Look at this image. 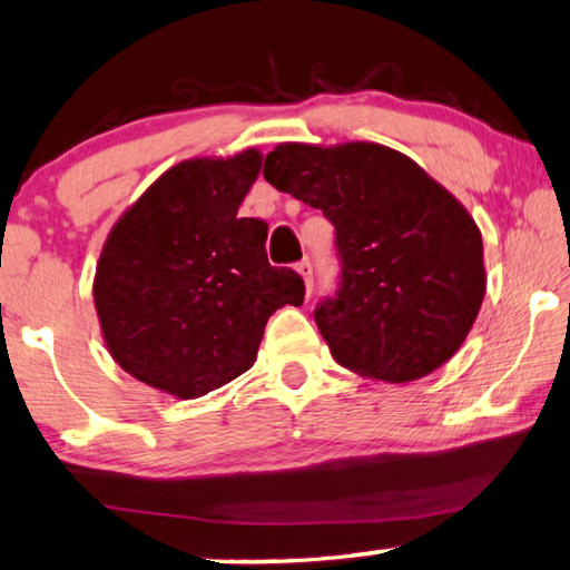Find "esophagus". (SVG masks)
<instances>
[{
	"label": "esophagus",
	"mask_w": 570,
	"mask_h": 570,
	"mask_svg": "<svg viewBox=\"0 0 570 570\" xmlns=\"http://www.w3.org/2000/svg\"><path fill=\"white\" fill-rule=\"evenodd\" d=\"M296 272L302 274L304 284H306V292L312 294V286H314V268H312V262H308V258H304V262H298V264H296Z\"/></svg>",
	"instance_id": "1"
}]
</instances>
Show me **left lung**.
Returning a JSON list of instances; mask_svg holds the SVG:
<instances>
[{
    "label": "left lung",
    "instance_id": "1",
    "mask_svg": "<svg viewBox=\"0 0 570 570\" xmlns=\"http://www.w3.org/2000/svg\"><path fill=\"white\" fill-rule=\"evenodd\" d=\"M264 178L334 226L340 284L314 322L336 362L400 384L460 350L485 296L482 238L417 163L377 142H284Z\"/></svg>",
    "mask_w": 570,
    "mask_h": 570
}]
</instances>
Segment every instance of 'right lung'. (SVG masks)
<instances>
[{"label": "right lung", "mask_w": 570, "mask_h": 570, "mask_svg": "<svg viewBox=\"0 0 570 570\" xmlns=\"http://www.w3.org/2000/svg\"><path fill=\"white\" fill-rule=\"evenodd\" d=\"M262 153L183 160L125 210L95 274L105 344L125 372L180 400L256 362L268 316L304 302L294 268L266 258V224L238 218Z\"/></svg>", "instance_id": "1"}]
</instances>
